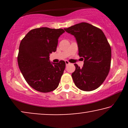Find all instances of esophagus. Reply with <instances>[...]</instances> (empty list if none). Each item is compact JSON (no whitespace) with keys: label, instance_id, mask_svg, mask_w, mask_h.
Instances as JSON below:
<instances>
[{"label":"esophagus","instance_id":"34e87169","mask_svg":"<svg viewBox=\"0 0 128 128\" xmlns=\"http://www.w3.org/2000/svg\"><path fill=\"white\" fill-rule=\"evenodd\" d=\"M65 64H66V65H68V64H70V63L68 62V60H65Z\"/></svg>","mask_w":128,"mask_h":128}]
</instances>
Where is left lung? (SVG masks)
I'll return each instance as SVG.
<instances>
[{"label":"left lung","mask_w":128,"mask_h":128,"mask_svg":"<svg viewBox=\"0 0 128 128\" xmlns=\"http://www.w3.org/2000/svg\"><path fill=\"white\" fill-rule=\"evenodd\" d=\"M76 38L78 55L84 60L82 68L74 64L72 74L76 86L90 92L102 84L110 72L111 49L102 31L87 22H81L64 28Z\"/></svg>","instance_id":"obj_1"}]
</instances>
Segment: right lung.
<instances>
[{
  "label": "right lung",
  "mask_w": 128,
  "mask_h": 128,
  "mask_svg": "<svg viewBox=\"0 0 128 128\" xmlns=\"http://www.w3.org/2000/svg\"><path fill=\"white\" fill-rule=\"evenodd\" d=\"M62 28L41 27L31 30L21 41L17 61L24 78L38 92H48L59 86L66 64L50 62V55L56 50Z\"/></svg>",
  "instance_id": "obj_1"
}]
</instances>
